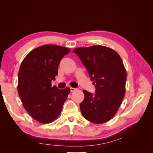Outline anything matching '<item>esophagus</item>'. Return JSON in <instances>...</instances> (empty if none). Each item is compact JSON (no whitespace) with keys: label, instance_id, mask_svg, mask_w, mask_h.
Masks as SVG:
<instances>
[{"label":"esophagus","instance_id":"esophagus-1","mask_svg":"<svg viewBox=\"0 0 153 153\" xmlns=\"http://www.w3.org/2000/svg\"><path fill=\"white\" fill-rule=\"evenodd\" d=\"M76 91L75 88H73V87H71V88H70V91H71V92H74V91Z\"/></svg>","mask_w":153,"mask_h":153}]
</instances>
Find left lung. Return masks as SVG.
I'll use <instances>...</instances> for the list:
<instances>
[{
  "instance_id": "8db88e82",
  "label": "left lung",
  "mask_w": 153,
  "mask_h": 153,
  "mask_svg": "<svg viewBox=\"0 0 153 153\" xmlns=\"http://www.w3.org/2000/svg\"><path fill=\"white\" fill-rule=\"evenodd\" d=\"M77 54L96 87L92 94L83 91L84 100L80 105L82 114L88 121L102 124L112 119L124 98L126 71L120 55L101 45L76 48Z\"/></svg>"
}]
</instances>
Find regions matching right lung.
<instances>
[{
    "label": "right lung",
    "instance_id": "right-lung-1",
    "mask_svg": "<svg viewBox=\"0 0 153 153\" xmlns=\"http://www.w3.org/2000/svg\"><path fill=\"white\" fill-rule=\"evenodd\" d=\"M69 52L61 46L45 45L32 50L21 63L18 94L27 112L39 123L55 121L70 92L68 87L59 89L51 84L57 75L60 61Z\"/></svg>",
    "mask_w": 153,
    "mask_h": 153
}]
</instances>
